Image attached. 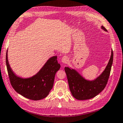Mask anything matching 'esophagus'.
Masks as SVG:
<instances>
[{
  "mask_svg": "<svg viewBox=\"0 0 123 123\" xmlns=\"http://www.w3.org/2000/svg\"><path fill=\"white\" fill-rule=\"evenodd\" d=\"M69 61V57L67 56H64L62 57L61 62L63 63H67V62Z\"/></svg>",
  "mask_w": 123,
  "mask_h": 123,
  "instance_id": "esophagus-1",
  "label": "esophagus"
}]
</instances>
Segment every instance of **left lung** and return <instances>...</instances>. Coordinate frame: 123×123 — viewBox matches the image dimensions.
Wrapping results in <instances>:
<instances>
[{
	"instance_id": "obj_1",
	"label": "left lung",
	"mask_w": 123,
	"mask_h": 123,
	"mask_svg": "<svg viewBox=\"0 0 123 123\" xmlns=\"http://www.w3.org/2000/svg\"><path fill=\"white\" fill-rule=\"evenodd\" d=\"M101 28L107 32L103 26ZM113 61V52L111 49L110 59L105 70L98 77L92 80L85 79L76 70L70 67H65L69 88L73 97L78 100H87L95 97L101 92L107 83Z\"/></svg>"
}]
</instances>
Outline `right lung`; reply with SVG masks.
<instances>
[{
	"label": "right lung",
	"mask_w": 123,
	"mask_h": 123,
	"mask_svg": "<svg viewBox=\"0 0 123 123\" xmlns=\"http://www.w3.org/2000/svg\"><path fill=\"white\" fill-rule=\"evenodd\" d=\"M57 56L49 59L42 68L33 76L23 78L16 74L10 67L8 60V50L6 63L10 83L14 90L24 97L33 100H39L48 96L53 88L55 75L60 68Z\"/></svg>",
	"instance_id": "obj_1"
}]
</instances>
